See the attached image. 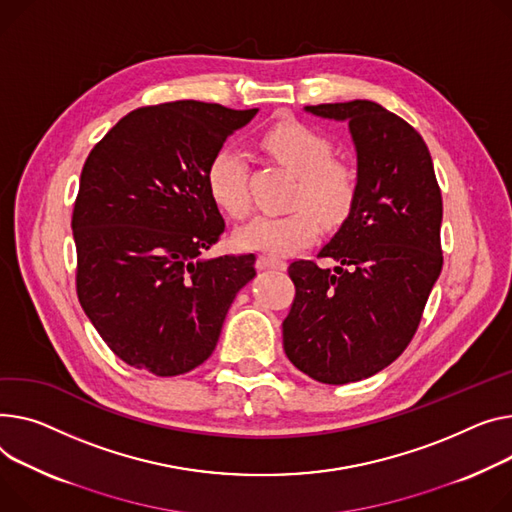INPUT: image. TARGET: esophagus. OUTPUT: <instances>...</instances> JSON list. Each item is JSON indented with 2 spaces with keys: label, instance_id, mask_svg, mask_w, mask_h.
Returning a JSON list of instances; mask_svg holds the SVG:
<instances>
[{
  "label": "esophagus",
  "instance_id": "obj_1",
  "mask_svg": "<svg viewBox=\"0 0 512 512\" xmlns=\"http://www.w3.org/2000/svg\"><path fill=\"white\" fill-rule=\"evenodd\" d=\"M257 267L259 269H286V261L278 259V257H271V255H259L257 257Z\"/></svg>",
  "mask_w": 512,
  "mask_h": 512
}]
</instances>
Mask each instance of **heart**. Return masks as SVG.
<instances>
[{"mask_svg":"<svg viewBox=\"0 0 512 512\" xmlns=\"http://www.w3.org/2000/svg\"><path fill=\"white\" fill-rule=\"evenodd\" d=\"M261 146L294 175L286 199L290 212L251 222L236 234L238 247L286 255L309 243L319 222L337 228L350 218L360 191L358 173L346 160L333 158V146L323 133L300 121H278L261 133ZM247 175L243 154L230 146L216 150L206 166L208 193L232 220L251 214Z\"/></svg>","mask_w":512,"mask_h":512,"instance_id":"1","label":"heart"}]
</instances>
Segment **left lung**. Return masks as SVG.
Returning a JSON list of instances; mask_svg holds the SVG:
<instances>
[{
  "mask_svg": "<svg viewBox=\"0 0 512 512\" xmlns=\"http://www.w3.org/2000/svg\"><path fill=\"white\" fill-rule=\"evenodd\" d=\"M348 121L360 191L350 218L317 259L288 265L294 300L282 323L288 360L327 385L389 366L418 331L442 269V197L422 135L372 100L306 107Z\"/></svg>",
  "mask_w": 512,
  "mask_h": 512,
  "instance_id": "8db88e82",
  "label": "left lung"
}]
</instances>
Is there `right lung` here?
Segmentation results:
<instances>
[{"instance_id":"1","label":"right lung","mask_w":512,"mask_h":512,"mask_svg":"<svg viewBox=\"0 0 512 512\" xmlns=\"http://www.w3.org/2000/svg\"><path fill=\"white\" fill-rule=\"evenodd\" d=\"M257 109L177 100L127 113L88 154L74 203L76 292L125 364L177 377L206 362L255 255L199 259L224 220L206 166Z\"/></svg>"}]
</instances>
